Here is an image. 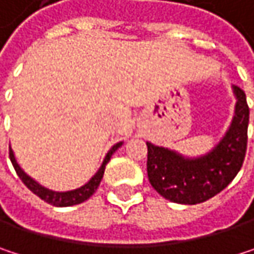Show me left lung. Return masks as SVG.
I'll return each mask as SVG.
<instances>
[{"label": "left lung", "mask_w": 254, "mask_h": 254, "mask_svg": "<svg viewBox=\"0 0 254 254\" xmlns=\"http://www.w3.org/2000/svg\"><path fill=\"white\" fill-rule=\"evenodd\" d=\"M234 94L237 106L232 124L209 154L185 159L147 142V174L151 187L160 195L179 204H197L215 197L237 177L247 150L250 109L240 86H234Z\"/></svg>", "instance_id": "8db88e82"}]
</instances>
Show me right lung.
<instances>
[{"label": "right lung", "instance_id": "obj_1", "mask_svg": "<svg viewBox=\"0 0 254 254\" xmlns=\"http://www.w3.org/2000/svg\"><path fill=\"white\" fill-rule=\"evenodd\" d=\"M121 145H122V142H118L116 145H113V147L110 148V151L107 153V156H106V159H104L101 168L98 169V172H97L94 177L89 179L88 184H85L83 187H80V188H77V190L66 191V192H57V191H51V190H48V188H44L42 185H39L38 182H35L29 175H26L25 172L20 169V166L17 165V162H16V159H14V154H13L11 148H10V160H11V163H13V166H14L16 174L19 175V178L22 179V182L25 184L26 187H27L33 194H36L41 200H44V201H47V203H50V204H53V206H57V207H67V206L79 204V203L88 200V198L95 192V190L98 188V185H100V182H101V179H103L106 165L109 163L112 154H113Z\"/></svg>", "mask_w": 254, "mask_h": 254}]
</instances>
